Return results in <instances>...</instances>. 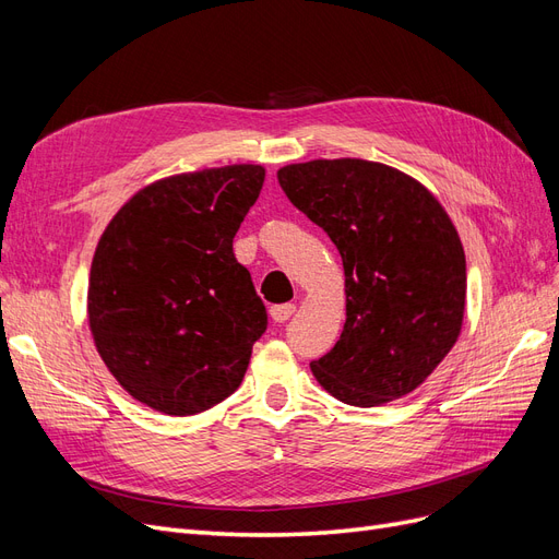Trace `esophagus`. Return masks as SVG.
Returning <instances> with one entry per match:
<instances>
[{
    "label": "esophagus",
    "instance_id": "34e87169",
    "mask_svg": "<svg viewBox=\"0 0 559 559\" xmlns=\"http://www.w3.org/2000/svg\"><path fill=\"white\" fill-rule=\"evenodd\" d=\"M294 312H296V306H292V302H282V306L270 308V317H273L277 324H284V321L289 319Z\"/></svg>",
    "mask_w": 559,
    "mask_h": 559
}]
</instances>
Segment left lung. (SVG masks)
Segmentation results:
<instances>
[{"label": "left lung", "instance_id": "obj_1", "mask_svg": "<svg viewBox=\"0 0 559 559\" xmlns=\"http://www.w3.org/2000/svg\"><path fill=\"white\" fill-rule=\"evenodd\" d=\"M277 179L345 267V329L312 376L359 408L411 394L462 331L466 259L448 212L413 177L361 158L286 165Z\"/></svg>", "mask_w": 559, "mask_h": 559}]
</instances>
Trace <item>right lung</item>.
I'll return each mask as SVG.
<instances>
[{
	"mask_svg": "<svg viewBox=\"0 0 559 559\" xmlns=\"http://www.w3.org/2000/svg\"><path fill=\"white\" fill-rule=\"evenodd\" d=\"M261 165L175 175L134 193L97 242L88 324L126 392L195 415L240 386L267 314L233 238L257 202Z\"/></svg>",
	"mask_w": 559,
	"mask_h": 559,
	"instance_id": "right-lung-1",
	"label": "right lung"
}]
</instances>
